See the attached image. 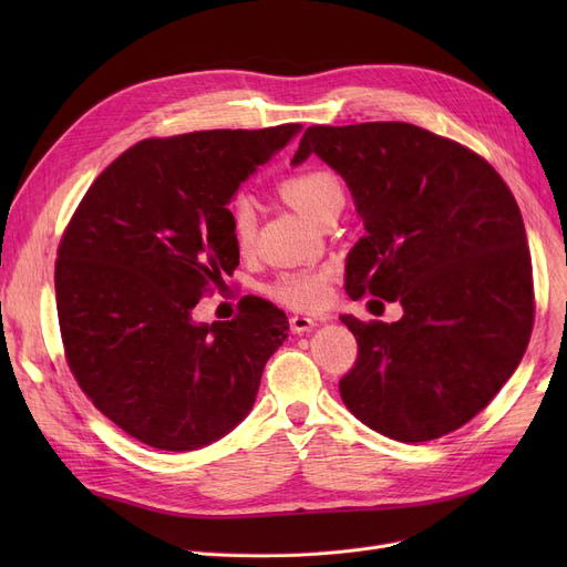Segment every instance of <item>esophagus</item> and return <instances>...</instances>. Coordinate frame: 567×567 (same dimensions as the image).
<instances>
[{
    "instance_id": "1",
    "label": "esophagus",
    "mask_w": 567,
    "mask_h": 567,
    "mask_svg": "<svg viewBox=\"0 0 567 567\" xmlns=\"http://www.w3.org/2000/svg\"><path fill=\"white\" fill-rule=\"evenodd\" d=\"M312 326H317V319H310V317H303V315L289 317V329L296 336H303V333L312 331Z\"/></svg>"
}]
</instances>
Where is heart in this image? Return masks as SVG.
Wrapping results in <instances>:
<instances>
[{
	"label": "heart",
	"mask_w": 567,
	"mask_h": 567,
	"mask_svg": "<svg viewBox=\"0 0 567 567\" xmlns=\"http://www.w3.org/2000/svg\"><path fill=\"white\" fill-rule=\"evenodd\" d=\"M278 193L285 202L310 218L319 220V216L342 195V186L338 178L326 169H303L285 176L278 184ZM229 236L234 248L246 255L252 250L257 238V214L255 204L248 197H236L229 204ZM274 299L296 310H317L331 296V271L329 268H303V271H289L276 278L268 287Z\"/></svg>",
	"instance_id": "1"
}]
</instances>
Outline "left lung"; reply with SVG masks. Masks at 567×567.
<instances>
[{
    "label": "left lung",
    "instance_id": "8db88e82",
    "mask_svg": "<svg viewBox=\"0 0 567 567\" xmlns=\"http://www.w3.org/2000/svg\"><path fill=\"white\" fill-rule=\"evenodd\" d=\"M310 154L344 178L368 231L347 257V293L404 308L393 323L342 317L359 342L342 402L404 443L460 430L517 370L533 331L511 188L468 146L404 122L310 126L291 163Z\"/></svg>",
    "mask_w": 567,
    "mask_h": 567
}]
</instances>
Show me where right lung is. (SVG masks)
<instances>
[{"label":"right lung","mask_w":567,"mask_h":567,"mask_svg":"<svg viewBox=\"0 0 567 567\" xmlns=\"http://www.w3.org/2000/svg\"><path fill=\"white\" fill-rule=\"evenodd\" d=\"M299 131L142 140L96 176L64 229L54 293L66 363L94 406L152 449L195 451L234 430L287 338L285 312L257 296L231 321L190 312L238 266L227 204Z\"/></svg>","instance_id":"add662e5"}]
</instances>
